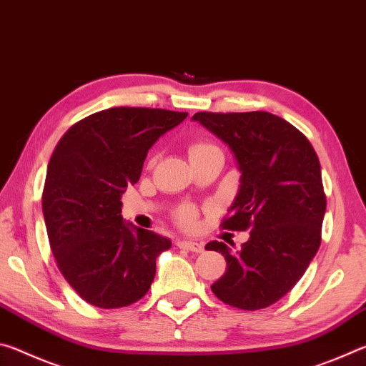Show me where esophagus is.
Returning <instances> with one entry per match:
<instances>
[{
	"instance_id": "34e87169",
	"label": "esophagus",
	"mask_w": 366,
	"mask_h": 366,
	"mask_svg": "<svg viewBox=\"0 0 366 366\" xmlns=\"http://www.w3.org/2000/svg\"><path fill=\"white\" fill-rule=\"evenodd\" d=\"M176 245L179 247V249H185V250L194 252V253H202L203 252L202 244L192 242V240H177Z\"/></svg>"
}]
</instances>
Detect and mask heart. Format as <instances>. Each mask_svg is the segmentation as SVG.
Masks as SVG:
<instances>
[{
	"instance_id": "1",
	"label": "heart",
	"mask_w": 366,
	"mask_h": 366,
	"mask_svg": "<svg viewBox=\"0 0 366 366\" xmlns=\"http://www.w3.org/2000/svg\"><path fill=\"white\" fill-rule=\"evenodd\" d=\"M212 148H216L214 144L208 140H194L190 144L189 152L190 154H197V153H202V152H207V150H212ZM176 218L177 221L181 222L182 226H194L195 224V219H197V208L192 207V205H184L177 209L176 213Z\"/></svg>"
}]
</instances>
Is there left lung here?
<instances>
[{
	"mask_svg": "<svg viewBox=\"0 0 366 366\" xmlns=\"http://www.w3.org/2000/svg\"><path fill=\"white\" fill-rule=\"evenodd\" d=\"M192 119L226 142L239 164L240 187L221 227L250 231L239 252L207 244L227 262L213 294L234 308L269 307L300 281L320 249L326 195L317 152L299 129L266 111H200Z\"/></svg>",
	"mask_w": 366,
	"mask_h": 366,
	"instance_id": "left-lung-1",
	"label": "left lung"
}]
</instances>
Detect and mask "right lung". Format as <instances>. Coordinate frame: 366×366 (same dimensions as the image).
Listing matches in <instances>:
<instances>
[{"instance_id": "right-lung-1", "label": "right lung", "mask_w": 366, "mask_h": 366, "mask_svg": "<svg viewBox=\"0 0 366 366\" xmlns=\"http://www.w3.org/2000/svg\"><path fill=\"white\" fill-rule=\"evenodd\" d=\"M187 113L119 107L74 124L48 163L41 208L58 269L98 308L132 305L157 272L171 240L124 224L121 197L137 184L150 147Z\"/></svg>"}]
</instances>
